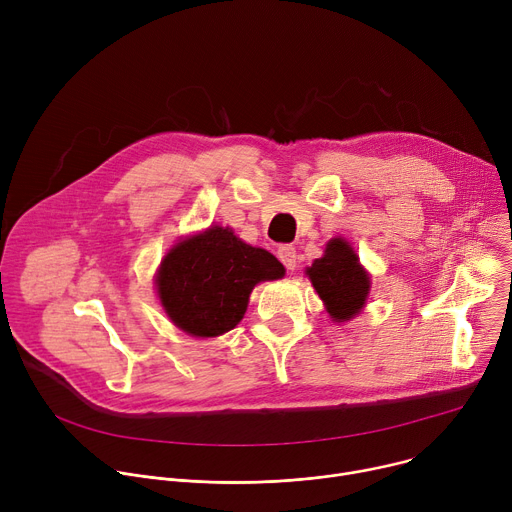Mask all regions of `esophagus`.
<instances>
[{
  "instance_id": "34e87169",
  "label": "esophagus",
  "mask_w": 512,
  "mask_h": 512,
  "mask_svg": "<svg viewBox=\"0 0 512 512\" xmlns=\"http://www.w3.org/2000/svg\"><path fill=\"white\" fill-rule=\"evenodd\" d=\"M277 257H279V261L285 265V269L287 271H294L296 269V247H291V245H281L279 249H277Z\"/></svg>"
}]
</instances>
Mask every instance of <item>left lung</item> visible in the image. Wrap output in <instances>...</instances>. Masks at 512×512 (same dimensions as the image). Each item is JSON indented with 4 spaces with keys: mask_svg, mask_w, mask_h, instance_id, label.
<instances>
[{
    "mask_svg": "<svg viewBox=\"0 0 512 512\" xmlns=\"http://www.w3.org/2000/svg\"><path fill=\"white\" fill-rule=\"evenodd\" d=\"M332 322L352 320L367 304L371 277L348 241L336 237L326 243L324 255L306 269Z\"/></svg>",
    "mask_w": 512,
    "mask_h": 512,
    "instance_id": "left-lung-1",
    "label": "left lung"
}]
</instances>
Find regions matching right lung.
Returning a JSON list of instances; mask_svg holds the SVG:
<instances>
[{"instance_id":"obj_1","label":"right lung","mask_w":512,"mask_h":512,"mask_svg":"<svg viewBox=\"0 0 512 512\" xmlns=\"http://www.w3.org/2000/svg\"><path fill=\"white\" fill-rule=\"evenodd\" d=\"M285 267L265 249L212 225L178 241L156 273L160 304L174 326L196 338L233 330L257 283L281 279Z\"/></svg>"}]
</instances>
